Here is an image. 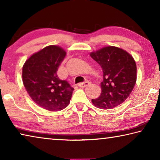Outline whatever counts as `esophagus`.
<instances>
[{
    "label": "esophagus",
    "mask_w": 160,
    "mask_h": 160,
    "mask_svg": "<svg viewBox=\"0 0 160 160\" xmlns=\"http://www.w3.org/2000/svg\"><path fill=\"white\" fill-rule=\"evenodd\" d=\"M90 82H89V81H85V82H82V83H80L78 86L80 87V88H85V87L88 86L89 85H90Z\"/></svg>",
    "instance_id": "1"
}]
</instances>
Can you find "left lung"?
<instances>
[{"label":"left lung","instance_id":"obj_1","mask_svg":"<svg viewBox=\"0 0 160 160\" xmlns=\"http://www.w3.org/2000/svg\"><path fill=\"white\" fill-rule=\"evenodd\" d=\"M90 55L102 67L104 77L101 94L92 102L100 109L118 107L128 98L136 82L137 67L133 57L126 51L113 46L92 51Z\"/></svg>","mask_w":160,"mask_h":160}]
</instances>
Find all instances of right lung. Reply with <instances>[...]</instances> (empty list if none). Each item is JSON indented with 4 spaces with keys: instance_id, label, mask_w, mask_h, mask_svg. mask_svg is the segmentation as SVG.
I'll return each instance as SVG.
<instances>
[{
    "instance_id": "add662e5",
    "label": "right lung",
    "mask_w": 160,
    "mask_h": 160,
    "mask_svg": "<svg viewBox=\"0 0 160 160\" xmlns=\"http://www.w3.org/2000/svg\"><path fill=\"white\" fill-rule=\"evenodd\" d=\"M66 51L57 45H50L34 53L22 67V81L34 103L50 112L68 106L74 89L57 76V70Z\"/></svg>"
}]
</instances>
